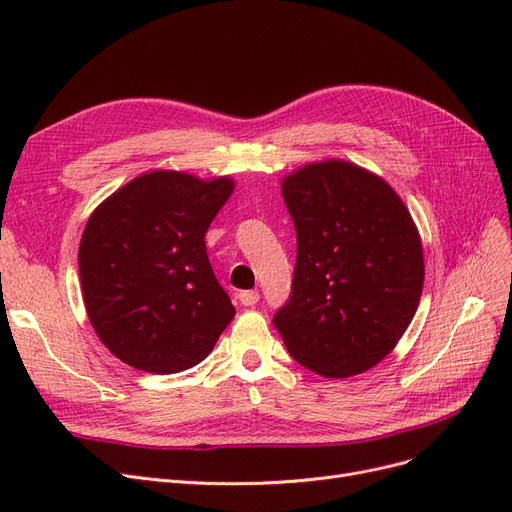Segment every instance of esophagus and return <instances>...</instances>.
<instances>
[{"mask_svg":"<svg viewBox=\"0 0 512 512\" xmlns=\"http://www.w3.org/2000/svg\"><path fill=\"white\" fill-rule=\"evenodd\" d=\"M258 299H260V294L256 290H243V292H239V301L245 307H254L258 303Z\"/></svg>","mask_w":512,"mask_h":512,"instance_id":"1","label":"esophagus"}]
</instances>
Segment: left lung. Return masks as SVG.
Here are the masks:
<instances>
[{
  "label": "left lung",
  "instance_id": "obj_1",
  "mask_svg": "<svg viewBox=\"0 0 512 512\" xmlns=\"http://www.w3.org/2000/svg\"><path fill=\"white\" fill-rule=\"evenodd\" d=\"M297 230L288 301L273 316L290 356L348 378L389 354L421 301L423 247L406 205L367 170L307 164L282 181Z\"/></svg>",
  "mask_w": 512,
  "mask_h": 512
}]
</instances>
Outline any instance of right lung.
<instances>
[{
    "label": "right lung",
    "mask_w": 512,
    "mask_h": 512,
    "mask_svg": "<svg viewBox=\"0 0 512 512\" xmlns=\"http://www.w3.org/2000/svg\"><path fill=\"white\" fill-rule=\"evenodd\" d=\"M232 192L156 170L123 185L91 213L79 247L83 301L117 359L149 374H177L209 356L235 316L205 247Z\"/></svg>",
    "instance_id": "right-lung-1"
}]
</instances>
